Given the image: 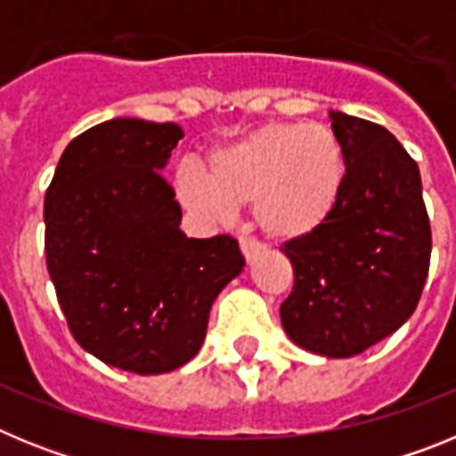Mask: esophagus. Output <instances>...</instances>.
I'll return each mask as SVG.
<instances>
[{
	"label": "esophagus",
	"mask_w": 456,
	"mask_h": 456,
	"mask_svg": "<svg viewBox=\"0 0 456 456\" xmlns=\"http://www.w3.org/2000/svg\"><path fill=\"white\" fill-rule=\"evenodd\" d=\"M240 248H241V253H244V257H247V263H251L253 257L263 251V244H260V241H256V240H251V237H241Z\"/></svg>",
	"instance_id": "esophagus-1"
}]
</instances>
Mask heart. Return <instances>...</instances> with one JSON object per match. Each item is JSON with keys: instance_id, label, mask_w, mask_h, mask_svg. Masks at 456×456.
<instances>
[{"instance_id": "b5f03b06", "label": "heart", "mask_w": 456, "mask_h": 456, "mask_svg": "<svg viewBox=\"0 0 456 456\" xmlns=\"http://www.w3.org/2000/svg\"><path fill=\"white\" fill-rule=\"evenodd\" d=\"M345 180V152L329 127L267 123L212 151L208 173L193 164L180 167L175 193L209 224H224L240 205L253 203V219L265 235L292 241L331 219Z\"/></svg>"}]
</instances>
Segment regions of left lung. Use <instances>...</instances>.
Here are the masks:
<instances>
[{
  "label": "left lung",
  "mask_w": 456,
  "mask_h": 456,
  "mask_svg": "<svg viewBox=\"0 0 456 456\" xmlns=\"http://www.w3.org/2000/svg\"><path fill=\"white\" fill-rule=\"evenodd\" d=\"M347 180L331 219L281 251L294 288L281 322L294 345L349 358L413 315L432 256L418 164L386 127L329 111Z\"/></svg>",
  "instance_id": "8db88e82"
}]
</instances>
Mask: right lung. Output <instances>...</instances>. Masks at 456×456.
<instances>
[{
	"instance_id": "right-lung-1",
	"label": "right lung",
	"mask_w": 456,
	"mask_h": 456,
	"mask_svg": "<svg viewBox=\"0 0 456 456\" xmlns=\"http://www.w3.org/2000/svg\"><path fill=\"white\" fill-rule=\"evenodd\" d=\"M184 132L114 118L72 139L45 193V257L75 340L111 368L189 363L212 304L244 269L228 235L193 240L162 178Z\"/></svg>"
}]
</instances>
